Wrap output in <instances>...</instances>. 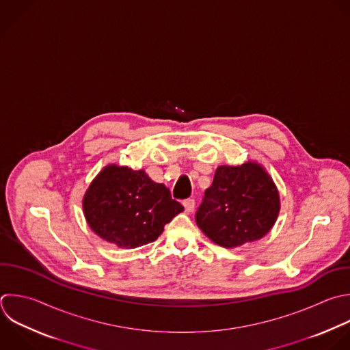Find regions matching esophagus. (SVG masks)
<instances>
[{
    "mask_svg": "<svg viewBox=\"0 0 350 350\" xmlns=\"http://www.w3.org/2000/svg\"><path fill=\"white\" fill-rule=\"evenodd\" d=\"M183 206H185L186 212H193L196 208V201L193 198H187L183 201Z\"/></svg>",
    "mask_w": 350,
    "mask_h": 350,
    "instance_id": "34e87169",
    "label": "esophagus"
}]
</instances>
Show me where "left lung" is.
Returning <instances> with one entry per match:
<instances>
[{
    "label": "left lung",
    "instance_id": "left-lung-1",
    "mask_svg": "<svg viewBox=\"0 0 350 350\" xmlns=\"http://www.w3.org/2000/svg\"><path fill=\"white\" fill-rule=\"evenodd\" d=\"M278 189L257 163L217 167L196 213L202 232L223 247L261 239L279 215Z\"/></svg>",
    "mask_w": 350,
    "mask_h": 350
}]
</instances>
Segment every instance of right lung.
I'll use <instances>...</instances> for the list:
<instances>
[{
	"mask_svg": "<svg viewBox=\"0 0 350 350\" xmlns=\"http://www.w3.org/2000/svg\"><path fill=\"white\" fill-rule=\"evenodd\" d=\"M183 206L171 191L153 182L144 170L107 165L83 197L90 228L107 242L134 249L159 238Z\"/></svg>",
	"mask_w": 350,
	"mask_h": 350,
	"instance_id": "add662e5",
	"label": "right lung"
}]
</instances>
